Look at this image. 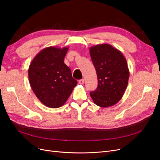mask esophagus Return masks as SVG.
I'll list each match as a JSON object with an SVG mask.
<instances>
[{"instance_id":"obj_1","label":"esophagus","mask_w":160,"mask_h":160,"mask_svg":"<svg viewBox=\"0 0 160 160\" xmlns=\"http://www.w3.org/2000/svg\"><path fill=\"white\" fill-rule=\"evenodd\" d=\"M79 83L81 84V85H83V83H84V79H80L79 81Z\"/></svg>"}]
</instances>
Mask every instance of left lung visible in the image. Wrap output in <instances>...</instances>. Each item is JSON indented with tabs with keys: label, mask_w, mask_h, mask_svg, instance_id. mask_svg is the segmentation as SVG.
<instances>
[{
	"label": "left lung",
	"mask_w": 160,
	"mask_h": 160,
	"mask_svg": "<svg viewBox=\"0 0 160 160\" xmlns=\"http://www.w3.org/2000/svg\"><path fill=\"white\" fill-rule=\"evenodd\" d=\"M89 52L98 80V88L91 92V98L99 107H111L121 100L127 88V61L122 52L108 43L90 47Z\"/></svg>",
	"instance_id": "obj_1"
}]
</instances>
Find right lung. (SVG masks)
<instances>
[{"mask_svg": "<svg viewBox=\"0 0 160 160\" xmlns=\"http://www.w3.org/2000/svg\"><path fill=\"white\" fill-rule=\"evenodd\" d=\"M69 47H46L34 57L28 67V80L34 93L48 108L63 105L77 84L64 62Z\"/></svg>", "mask_w": 160, "mask_h": 160, "instance_id": "right-lung-1", "label": "right lung"}]
</instances>
